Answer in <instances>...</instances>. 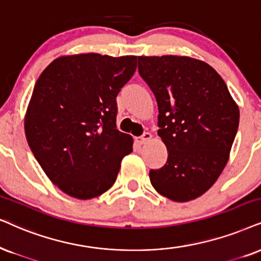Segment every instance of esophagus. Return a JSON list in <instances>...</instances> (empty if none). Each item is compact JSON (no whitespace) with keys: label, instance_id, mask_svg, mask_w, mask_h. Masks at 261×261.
Here are the masks:
<instances>
[{"label":"esophagus","instance_id":"34e87169","mask_svg":"<svg viewBox=\"0 0 261 261\" xmlns=\"http://www.w3.org/2000/svg\"><path fill=\"white\" fill-rule=\"evenodd\" d=\"M151 138V134H149V133H144L143 135H142V136H140L137 138V142H138V144H144L146 143V142H148Z\"/></svg>","mask_w":261,"mask_h":261}]
</instances>
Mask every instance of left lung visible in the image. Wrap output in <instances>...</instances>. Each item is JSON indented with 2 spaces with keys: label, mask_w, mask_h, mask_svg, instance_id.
<instances>
[{
  "label": "left lung",
  "mask_w": 261,
  "mask_h": 261,
  "mask_svg": "<svg viewBox=\"0 0 261 261\" xmlns=\"http://www.w3.org/2000/svg\"><path fill=\"white\" fill-rule=\"evenodd\" d=\"M138 73L156 98L158 135L167 161L150 170L161 195L186 202L206 193L229 159L240 111L225 82L206 62L188 57H138Z\"/></svg>",
  "instance_id": "1"
}]
</instances>
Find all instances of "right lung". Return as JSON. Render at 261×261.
Instances as JSON below:
<instances>
[{
    "label": "right lung",
    "mask_w": 261,
    "mask_h": 261,
    "mask_svg": "<svg viewBox=\"0 0 261 261\" xmlns=\"http://www.w3.org/2000/svg\"><path fill=\"white\" fill-rule=\"evenodd\" d=\"M137 57H61L36 82L25 134L36 160L65 194L88 200L117 179L133 137L117 130V96Z\"/></svg>",
    "instance_id": "obj_1"
}]
</instances>
